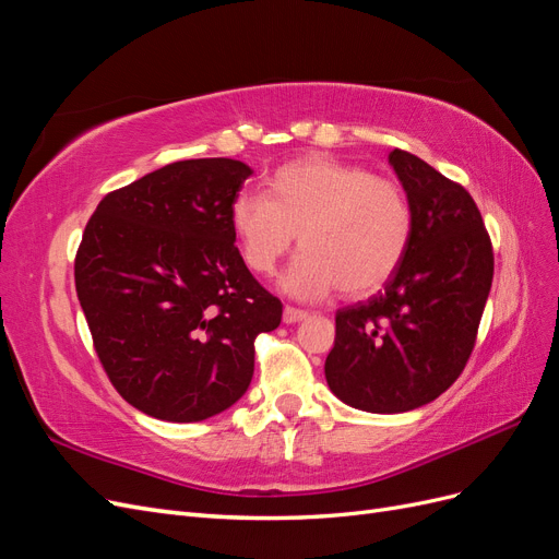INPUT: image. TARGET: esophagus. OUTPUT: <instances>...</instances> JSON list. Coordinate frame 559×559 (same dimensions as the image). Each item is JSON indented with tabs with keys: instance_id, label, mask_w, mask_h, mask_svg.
I'll use <instances>...</instances> for the list:
<instances>
[{
	"instance_id": "1",
	"label": "esophagus",
	"mask_w": 559,
	"mask_h": 559,
	"mask_svg": "<svg viewBox=\"0 0 559 559\" xmlns=\"http://www.w3.org/2000/svg\"><path fill=\"white\" fill-rule=\"evenodd\" d=\"M282 317H284V324H296V321L308 319V312H306V310H298V308H292V306H286Z\"/></svg>"
}]
</instances>
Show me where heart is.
Wrapping results in <instances>:
<instances>
[{
    "instance_id": "1",
    "label": "heart",
    "mask_w": 559,
    "mask_h": 559,
    "mask_svg": "<svg viewBox=\"0 0 559 559\" xmlns=\"http://www.w3.org/2000/svg\"><path fill=\"white\" fill-rule=\"evenodd\" d=\"M230 226L251 273L273 275L300 233L298 259L282 286L317 300L337 286L349 298L380 292L413 242L415 216L403 186L329 156L282 165L267 198L240 193Z\"/></svg>"
}]
</instances>
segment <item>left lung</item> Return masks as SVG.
Returning a JSON list of instances; mask_svg holds the SVG:
<instances>
[{"mask_svg":"<svg viewBox=\"0 0 559 559\" xmlns=\"http://www.w3.org/2000/svg\"><path fill=\"white\" fill-rule=\"evenodd\" d=\"M415 216L413 242L384 292L335 312L326 382L366 413H405L441 396L462 376L495 277L483 216L462 183L394 148Z\"/></svg>","mask_w":559,"mask_h":559,"instance_id":"1","label":"left lung"}]
</instances>
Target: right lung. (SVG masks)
<instances>
[{
  "label": "right lung",
  "mask_w": 559,
  "mask_h": 559,
  "mask_svg": "<svg viewBox=\"0 0 559 559\" xmlns=\"http://www.w3.org/2000/svg\"><path fill=\"white\" fill-rule=\"evenodd\" d=\"M249 165L179 160L99 200L74 259L76 296L114 389L165 421L238 401L253 341L282 302L249 273L230 226Z\"/></svg>",
  "instance_id": "obj_1"
}]
</instances>
